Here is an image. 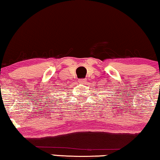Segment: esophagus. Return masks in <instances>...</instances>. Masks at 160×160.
<instances>
[{"label": "esophagus", "instance_id": "34e87169", "mask_svg": "<svg viewBox=\"0 0 160 160\" xmlns=\"http://www.w3.org/2000/svg\"><path fill=\"white\" fill-rule=\"evenodd\" d=\"M86 81V79H81V80H80V82H81V83H84Z\"/></svg>", "mask_w": 160, "mask_h": 160}]
</instances>
